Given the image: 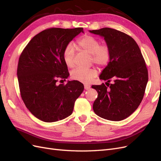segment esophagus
Returning a JSON list of instances; mask_svg holds the SVG:
<instances>
[{
    "mask_svg": "<svg viewBox=\"0 0 161 161\" xmlns=\"http://www.w3.org/2000/svg\"><path fill=\"white\" fill-rule=\"evenodd\" d=\"M84 88H85V89L88 90V89H90V86H89V85H85V86H84Z\"/></svg>",
    "mask_w": 161,
    "mask_h": 161,
    "instance_id": "34e87169",
    "label": "esophagus"
}]
</instances>
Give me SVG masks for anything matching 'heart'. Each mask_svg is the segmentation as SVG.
<instances>
[{
  "label": "heart",
  "instance_id": "obj_1",
  "mask_svg": "<svg viewBox=\"0 0 161 161\" xmlns=\"http://www.w3.org/2000/svg\"><path fill=\"white\" fill-rule=\"evenodd\" d=\"M78 44L80 49L92 54V61L95 64L103 66L107 64L110 58V50L106 44L101 45L100 41L96 37L86 35L80 38ZM75 56V47L72 44H68L64 48L63 58L66 64L69 68L75 66L74 58ZM97 75L95 68H76L72 72L71 77L74 80L83 83H89Z\"/></svg>",
  "mask_w": 161,
  "mask_h": 161
}]
</instances>
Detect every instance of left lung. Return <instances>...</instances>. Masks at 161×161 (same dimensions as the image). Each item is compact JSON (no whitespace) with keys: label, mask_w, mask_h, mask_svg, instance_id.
I'll list each match as a JSON object with an SVG mask.
<instances>
[{"label":"left lung","mask_w":161,"mask_h":161,"mask_svg":"<svg viewBox=\"0 0 161 161\" xmlns=\"http://www.w3.org/2000/svg\"><path fill=\"white\" fill-rule=\"evenodd\" d=\"M89 32L103 37L110 50L108 64L99 75L107 86H92L98 93L93 110L104 119L122 120L138 108L143 98L148 81L145 62L138 45L128 35L108 27Z\"/></svg>","instance_id":"left-lung-1"}]
</instances>
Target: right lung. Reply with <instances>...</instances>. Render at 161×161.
<instances>
[{
    "mask_svg": "<svg viewBox=\"0 0 161 161\" xmlns=\"http://www.w3.org/2000/svg\"><path fill=\"white\" fill-rule=\"evenodd\" d=\"M81 32L82 27L45 30L31 39L20 55L17 76L21 97L31 113L42 121L57 122L71 115L84 89L76 80L57 83L58 78L66 80L69 75L64 50Z\"/></svg>",
    "mask_w": 161,
    "mask_h": 161,
    "instance_id": "right-lung-1",
    "label": "right lung"
}]
</instances>
